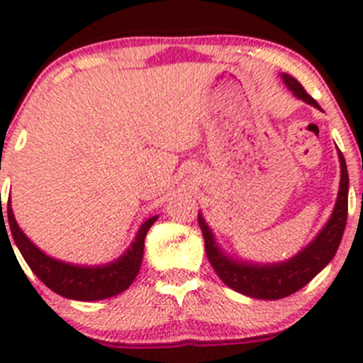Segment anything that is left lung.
<instances>
[{"label": "left lung", "instance_id": "8db88e82", "mask_svg": "<svg viewBox=\"0 0 363 363\" xmlns=\"http://www.w3.org/2000/svg\"><path fill=\"white\" fill-rule=\"evenodd\" d=\"M284 79L285 85L294 92V96L303 99L306 104L320 108L316 99L307 94V91L298 79H294L289 74H284ZM338 154L342 179H340L338 200H336L331 220L327 221V225L320 230V234L314 238V242H311V245H307L300 255L287 259V262L255 265L242 264V262H234V259L227 258L225 255H221V251L214 243L213 233L203 221V218L198 216V223H200V229L203 233L207 258H209L211 265L223 284L229 285L230 289L245 294V296L259 298V300H280V298L300 291L331 262L333 256L338 251V245L342 242V236H344L345 223H347L349 174L344 156L340 150Z\"/></svg>", "mask_w": 363, "mask_h": 363}]
</instances>
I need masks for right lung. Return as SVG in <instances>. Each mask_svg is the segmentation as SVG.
I'll return each mask as SVG.
<instances>
[{"label":"right lung","instance_id":"right-lung-1","mask_svg":"<svg viewBox=\"0 0 363 363\" xmlns=\"http://www.w3.org/2000/svg\"><path fill=\"white\" fill-rule=\"evenodd\" d=\"M6 216H9V227H11V233H6V236L11 234L12 242L18 245L19 252H21L23 259L30 267V271L50 291L57 293L60 296L82 301H94L104 300V298L108 296H116V294L123 293L133 284L134 278L138 277L140 265H142L147 230L150 229L154 221L158 220V216H152L140 227L136 240L133 242L129 251L125 252L120 259L108 265H101V267H79V265L63 264L60 259H54L50 256L43 255L18 227L11 209V201L6 205ZM0 223L5 225L3 216Z\"/></svg>","mask_w":363,"mask_h":363}]
</instances>
